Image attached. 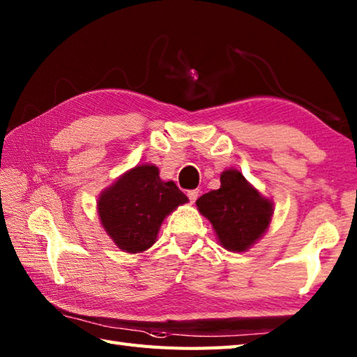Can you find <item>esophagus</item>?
I'll return each mask as SVG.
<instances>
[{
  "mask_svg": "<svg viewBox=\"0 0 357 357\" xmlns=\"http://www.w3.org/2000/svg\"><path fill=\"white\" fill-rule=\"evenodd\" d=\"M187 196H188V199H190V202H195L196 199H198L199 190H188V192H187Z\"/></svg>",
  "mask_w": 357,
  "mask_h": 357,
  "instance_id": "1",
  "label": "esophagus"
}]
</instances>
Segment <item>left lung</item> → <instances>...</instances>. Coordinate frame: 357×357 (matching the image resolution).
I'll return each instance as SVG.
<instances>
[{
    "label": "left lung",
    "instance_id": "1",
    "mask_svg": "<svg viewBox=\"0 0 357 357\" xmlns=\"http://www.w3.org/2000/svg\"><path fill=\"white\" fill-rule=\"evenodd\" d=\"M196 207L213 227L219 245L233 253L252 248L268 230L273 218V201L238 169L224 170L221 187L202 195Z\"/></svg>",
    "mask_w": 357,
    "mask_h": 357
}]
</instances>
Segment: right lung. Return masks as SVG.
<instances>
[{"label":"right lung","instance_id":"1","mask_svg":"<svg viewBox=\"0 0 357 357\" xmlns=\"http://www.w3.org/2000/svg\"><path fill=\"white\" fill-rule=\"evenodd\" d=\"M185 202L188 198L173 181L159 178L156 165L141 164L104 188L96 208L113 244L135 255L155 244L164 219Z\"/></svg>","mask_w":357,"mask_h":357}]
</instances>
